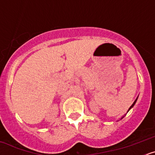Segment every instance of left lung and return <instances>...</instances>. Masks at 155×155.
Wrapping results in <instances>:
<instances>
[{
  "label": "left lung",
  "mask_w": 155,
  "mask_h": 155,
  "mask_svg": "<svg viewBox=\"0 0 155 155\" xmlns=\"http://www.w3.org/2000/svg\"><path fill=\"white\" fill-rule=\"evenodd\" d=\"M137 99H136V100H135V101H134V103H133V104H132V105H131V106H130V109H129V110H130V109H131V108H132V107H133V106H134V104L136 103V102H137Z\"/></svg>",
  "instance_id": "8db88e82"
}]
</instances>
